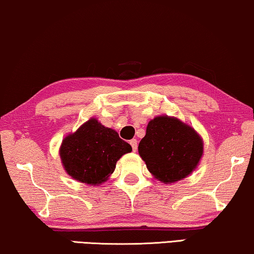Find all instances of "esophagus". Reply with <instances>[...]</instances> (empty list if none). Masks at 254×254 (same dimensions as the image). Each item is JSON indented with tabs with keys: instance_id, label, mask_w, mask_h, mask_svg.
I'll list each match as a JSON object with an SVG mask.
<instances>
[{
	"instance_id": "1",
	"label": "esophagus",
	"mask_w": 254,
	"mask_h": 254,
	"mask_svg": "<svg viewBox=\"0 0 254 254\" xmlns=\"http://www.w3.org/2000/svg\"><path fill=\"white\" fill-rule=\"evenodd\" d=\"M137 140H135V139H132V140H130V145H131V147H132V149H133V151H135V149H137Z\"/></svg>"
}]
</instances>
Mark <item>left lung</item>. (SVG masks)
Instances as JSON below:
<instances>
[{
  "label": "left lung",
  "instance_id": "8db88e82",
  "mask_svg": "<svg viewBox=\"0 0 254 254\" xmlns=\"http://www.w3.org/2000/svg\"><path fill=\"white\" fill-rule=\"evenodd\" d=\"M138 152L149 173L163 183H173L197 167L202 141L193 128L180 120L159 116L148 123Z\"/></svg>",
  "mask_w": 254,
  "mask_h": 254
}]
</instances>
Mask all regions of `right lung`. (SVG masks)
Wrapping results in <instances>:
<instances>
[{"instance_id":"1","label":"right lung","mask_w":254,"mask_h":254,"mask_svg":"<svg viewBox=\"0 0 254 254\" xmlns=\"http://www.w3.org/2000/svg\"><path fill=\"white\" fill-rule=\"evenodd\" d=\"M131 151L116 131L91 119L64 139L60 155L71 177L95 185L105 182L115 170L117 160Z\"/></svg>"}]
</instances>
